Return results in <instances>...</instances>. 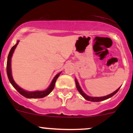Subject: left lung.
Masks as SVG:
<instances>
[{
  "label": "left lung",
  "mask_w": 133,
  "mask_h": 133,
  "mask_svg": "<svg viewBox=\"0 0 133 133\" xmlns=\"http://www.w3.org/2000/svg\"><path fill=\"white\" fill-rule=\"evenodd\" d=\"M75 83H76V88H77L78 91L81 94L82 96L84 98L86 99L87 100H88V101H91V102H100V101H103V100H107V99L109 98H111V96H112L113 95H115L116 92L118 91L119 89L120 88H119L118 89H116L115 92H113L112 93L110 94V95H107V96H102V97H91V96H88L87 95H85V94L82 91V90L81 88H80V85H79V84H78V81L76 80V79H75Z\"/></svg>",
  "instance_id": "1"
}]
</instances>
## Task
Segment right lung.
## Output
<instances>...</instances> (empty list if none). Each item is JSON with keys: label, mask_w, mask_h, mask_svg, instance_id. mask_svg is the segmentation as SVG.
<instances>
[{"label": "right lung", "mask_w": 133, "mask_h": 133, "mask_svg": "<svg viewBox=\"0 0 133 133\" xmlns=\"http://www.w3.org/2000/svg\"><path fill=\"white\" fill-rule=\"evenodd\" d=\"M19 41H17V44L14 45V46L12 47V48L11 49L10 51H9L8 57V61H7V75L8 76V79L9 82H11V84H12L13 87L15 88L17 90V91L19 92L21 95H22V96H25V98H41L44 97V96H47V95H49L51 92L53 91V89H54L55 84L56 80L58 78L59 75H60L61 73H59L58 74H57L55 76V78H53V81H52L51 84H50L49 88L45 91H34V92H30V91H24L23 89L20 88L15 82L13 80V77H12L11 75V59L12 55H13V52H14L15 49L16 48L17 45H18Z\"/></svg>", "instance_id": "obj_1"}]
</instances>
